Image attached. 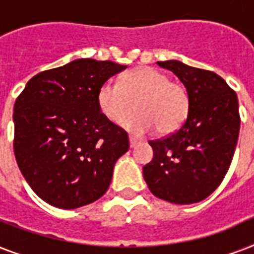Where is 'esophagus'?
Instances as JSON below:
<instances>
[{"label":"esophagus","mask_w":254,"mask_h":254,"mask_svg":"<svg viewBox=\"0 0 254 254\" xmlns=\"http://www.w3.org/2000/svg\"><path fill=\"white\" fill-rule=\"evenodd\" d=\"M129 143H130V147L133 149V147L137 146V143H138V141L135 138H133V137H129Z\"/></svg>","instance_id":"esophagus-1"}]
</instances>
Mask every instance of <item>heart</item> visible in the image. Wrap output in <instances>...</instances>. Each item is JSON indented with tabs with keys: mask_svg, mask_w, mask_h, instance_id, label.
<instances>
[{
	"mask_svg": "<svg viewBox=\"0 0 254 254\" xmlns=\"http://www.w3.org/2000/svg\"><path fill=\"white\" fill-rule=\"evenodd\" d=\"M100 109L112 123L120 124L134 111L137 115L124 124L135 135L158 130L167 135L185 124L190 112L186 87L170 81L166 73L153 67H138L123 77L121 83L108 80L99 89Z\"/></svg>",
	"mask_w": 254,
	"mask_h": 254,
	"instance_id": "1",
	"label": "heart"
}]
</instances>
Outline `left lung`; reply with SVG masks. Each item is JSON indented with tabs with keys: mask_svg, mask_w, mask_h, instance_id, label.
Here are the masks:
<instances>
[{
	"mask_svg": "<svg viewBox=\"0 0 254 254\" xmlns=\"http://www.w3.org/2000/svg\"><path fill=\"white\" fill-rule=\"evenodd\" d=\"M179 77L190 112L177 131L150 141L154 155L143 166L153 195L175 204L203 200L220 186L236 149L240 115L236 92L212 71L178 61L158 62Z\"/></svg>",
	"mask_w": 254,
	"mask_h": 254,
	"instance_id": "1",
	"label": "left lung"
}]
</instances>
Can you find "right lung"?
<instances>
[{
  "instance_id": "right-lung-1",
  "label": "right lung",
  "mask_w": 254,
  "mask_h": 254,
  "mask_svg": "<svg viewBox=\"0 0 254 254\" xmlns=\"http://www.w3.org/2000/svg\"><path fill=\"white\" fill-rule=\"evenodd\" d=\"M127 65L77 59L31 77L14 104V154L33 191L73 209L107 192L127 133L101 113L100 87Z\"/></svg>"
}]
</instances>
